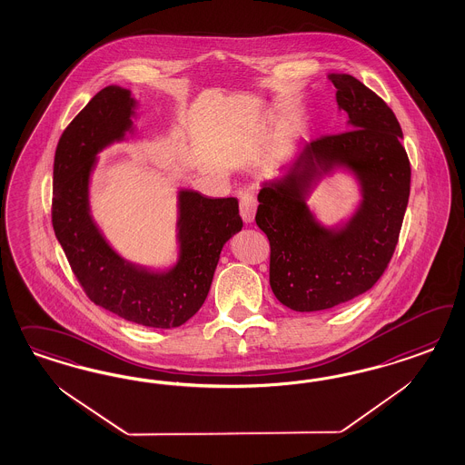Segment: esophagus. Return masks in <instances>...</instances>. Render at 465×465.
<instances>
[{
	"mask_svg": "<svg viewBox=\"0 0 465 465\" xmlns=\"http://www.w3.org/2000/svg\"><path fill=\"white\" fill-rule=\"evenodd\" d=\"M255 210H257V199L251 193L243 194L240 199V216L245 223H252Z\"/></svg>",
	"mask_w": 465,
	"mask_h": 465,
	"instance_id": "1",
	"label": "esophagus"
}]
</instances>
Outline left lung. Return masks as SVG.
I'll list each match as a JSON object with an SVG mask.
<instances>
[{
  "label": "left lung",
  "instance_id": "1",
  "mask_svg": "<svg viewBox=\"0 0 465 465\" xmlns=\"http://www.w3.org/2000/svg\"><path fill=\"white\" fill-rule=\"evenodd\" d=\"M350 131L303 141L276 179L261 183L255 223L271 245L269 284L284 307L317 312L379 282L399 240L411 191L402 129L391 107L351 74H327ZM341 171L361 201L327 226L308 199L322 174Z\"/></svg>",
  "mask_w": 465,
  "mask_h": 465
}]
</instances>
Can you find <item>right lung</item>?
I'll list each match as a JSON object with an SVG mask.
<instances>
[{
  "label": "right lung",
  "instance_id": "1",
  "mask_svg": "<svg viewBox=\"0 0 465 465\" xmlns=\"http://www.w3.org/2000/svg\"><path fill=\"white\" fill-rule=\"evenodd\" d=\"M140 100L109 84L86 104L57 143L53 226L88 298L133 324L172 329L203 307L228 240L242 230L235 197L177 191L175 261L143 266L127 261L92 216L90 185L99 155L134 138Z\"/></svg>",
  "mask_w": 465,
  "mask_h": 465
}]
</instances>
